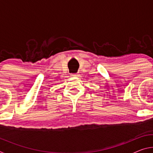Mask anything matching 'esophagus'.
I'll use <instances>...</instances> for the list:
<instances>
[{
  "instance_id": "esophagus-1",
  "label": "esophagus",
  "mask_w": 153,
  "mask_h": 153,
  "mask_svg": "<svg viewBox=\"0 0 153 153\" xmlns=\"http://www.w3.org/2000/svg\"><path fill=\"white\" fill-rule=\"evenodd\" d=\"M74 76H78V74H73Z\"/></svg>"
}]
</instances>
